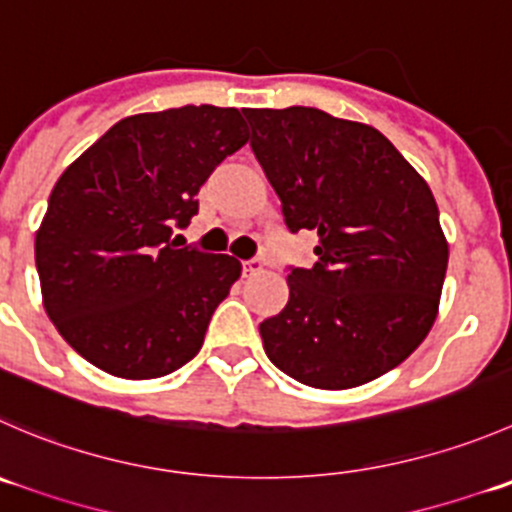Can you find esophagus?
<instances>
[{
    "label": "esophagus",
    "instance_id": "34e87169",
    "mask_svg": "<svg viewBox=\"0 0 512 512\" xmlns=\"http://www.w3.org/2000/svg\"><path fill=\"white\" fill-rule=\"evenodd\" d=\"M262 270V262L260 260H245L242 262V275H257Z\"/></svg>",
    "mask_w": 512,
    "mask_h": 512
}]
</instances>
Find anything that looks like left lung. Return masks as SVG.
<instances>
[{
	"label": "left lung",
	"instance_id": "1",
	"mask_svg": "<svg viewBox=\"0 0 512 512\" xmlns=\"http://www.w3.org/2000/svg\"><path fill=\"white\" fill-rule=\"evenodd\" d=\"M290 232H317L290 300L260 325L272 365L345 390L398 367L433 327L448 270L435 197L385 135L315 107L247 109Z\"/></svg>",
	"mask_w": 512,
	"mask_h": 512
}]
</instances>
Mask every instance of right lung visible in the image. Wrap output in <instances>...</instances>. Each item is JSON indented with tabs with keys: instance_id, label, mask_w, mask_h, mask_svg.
<instances>
[{
	"instance_id": "1",
	"label": "right lung",
	"mask_w": 512,
	"mask_h": 512,
	"mask_svg": "<svg viewBox=\"0 0 512 512\" xmlns=\"http://www.w3.org/2000/svg\"><path fill=\"white\" fill-rule=\"evenodd\" d=\"M247 142L235 107L185 104L119 119L64 170L34 240L44 310L114 377L170 375L200 352L242 265L177 247L197 192Z\"/></svg>"
}]
</instances>
